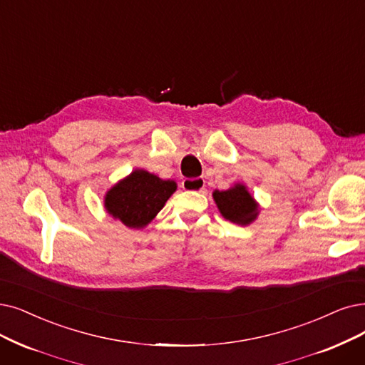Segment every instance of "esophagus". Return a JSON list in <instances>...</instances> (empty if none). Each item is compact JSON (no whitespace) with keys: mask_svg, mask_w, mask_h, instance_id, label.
<instances>
[{"mask_svg":"<svg viewBox=\"0 0 365 365\" xmlns=\"http://www.w3.org/2000/svg\"><path fill=\"white\" fill-rule=\"evenodd\" d=\"M182 188L187 192H202L205 188L203 178H187L182 181Z\"/></svg>","mask_w":365,"mask_h":365,"instance_id":"1","label":"esophagus"}]
</instances>
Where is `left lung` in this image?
Listing matches in <instances>:
<instances>
[{
    "instance_id": "left-lung-1",
    "label": "left lung",
    "mask_w": 365,
    "mask_h": 365,
    "mask_svg": "<svg viewBox=\"0 0 365 365\" xmlns=\"http://www.w3.org/2000/svg\"><path fill=\"white\" fill-rule=\"evenodd\" d=\"M212 197L226 220L241 226L250 225L259 214V205L244 184H235L229 190H215Z\"/></svg>"
}]
</instances>
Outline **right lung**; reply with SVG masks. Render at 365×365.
Listing matches in <instances>:
<instances>
[{
  "instance_id": "right-lung-1",
  "label": "right lung",
  "mask_w": 365,
  "mask_h": 365,
  "mask_svg": "<svg viewBox=\"0 0 365 365\" xmlns=\"http://www.w3.org/2000/svg\"><path fill=\"white\" fill-rule=\"evenodd\" d=\"M175 190V181L136 169L106 193L105 208L127 227L142 229L165 207Z\"/></svg>"
}]
</instances>
